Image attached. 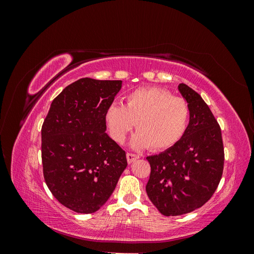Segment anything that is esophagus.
<instances>
[{"label": "esophagus", "instance_id": "1", "mask_svg": "<svg viewBox=\"0 0 254 254\" xmlns=\"http://www.w3.org/2000/svg\"><path fill=\"white\" fill-rule=\"evenodd\" d=\"M139 158H140L139 155H135V153H132V152H127V161H128L129 164L134 162V161L137 160Z\"/></svg>", "mask_w": 254, "mask_h": 254}]
</instances>
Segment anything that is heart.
Listing matches in <instances>:
<instances>
[{
    "label": "heart",
    "mask_w": 254,
    "mask_h": 254,
    "mask_svg": "<svg viewBox=\"0 0 254 254\" xmlns=\"http://www.w3.org/2000/svg\"><path fill=\"white\" fill-rule=\"evenodd\" d=\"M190 117L189 103L158 87L135 89L125 96V104L113 103L105 112L112 139L124 143L136 123L131 145L135 149L151 146L155 150L171 148L186 133Z\"/></svg>",
    "instance_id": "heart-1"
}]
</instances>
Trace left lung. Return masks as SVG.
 Listing matches in <instances>:
<instances>
[{
	"label": "left lung",
	"mask_w": 254,
	"mask_h": 254,
	"mask_svg": "<svg viewBox=\"0 0 254 254\" xmlns=\"http://www.w3.org/2000/svg\"><path fill=\"white\" fill-rule=\"evenodd\" d=\"M178 89L190 108L187 131L171 148L146 158L150 164L146 193L164 216L193 212L209 201L225 164L221 129L209 106L186 83Z\"/></svg>",
	"instance_id": "1"
}]
</instances>
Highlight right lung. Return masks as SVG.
Listing matches in <instances>:
<instances>
[{"mask_svg": "<svg viewBox=\"0 0 254 254\" xmlns=\"http://www.w3.org/2000/svg\"><path fill=\"white\" fill-rule=\"evenodd\" d=\"M121 87L122 80L80 78L55 97L43 122L45 183L76 213L101 209L127 166L125 150L106 133L105 112Z\"/></svg>", "mask_w": 254, "mask_h": 254, "instance_id": "right-lung-1", "label": "right lung"}]
</instances>
